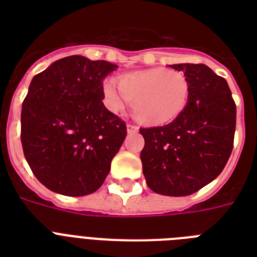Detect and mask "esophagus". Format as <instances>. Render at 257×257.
<instances>
[{"mask_svg": "<svg viewBox=\"0 0 257 257\" xmlns=\"http://www.w3.org/2000/svg\"><path fill=\"white\" fill-rule=\"evenodd\" d=\"M126 131H128V133H136L139 132V126L135 124H128L126 125Z\"/></svg>", "mask_w": 257, "mask_h": 257, "instance_id": "34e87169", "label": "esophagus"}]
</instances>
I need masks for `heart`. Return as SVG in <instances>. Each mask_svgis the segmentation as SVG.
<instances>
[{
  "label": "heart",
  "mask_w": 257,
  "mask_h": 257,
  "mask_svg": "<svg viewBox=\"0 0 257 257\" xmlns=\"http://www.w3.org/2000/svg\"><path fill=\"white\" fill-rule=\"evenodd\" d=\"M106 82L102 89L105 104L118 112L125 101L132 104L133 116L147 125H165L184 112L189 100V82L180 72L164 68L133 72Z\"/></svg>",
  "instance_id": "obj_1"
}]
</instances>
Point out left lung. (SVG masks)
I'll list each match as a JSON object with an SVG mask.
<instances>
[{
    "label": "left lung",
    "mask_w": 257,
    "mask_h": 257,
    "mask_svg": "<svg viewBox=\"0 0 257 257\" xmlns=\"http://www.w3.org/2000/svg\"><path fill=\"white\" fill-rule=\"evenodd\" d=\"M189 82V100L176 120L141 128L143 173L164 196L195 193L221 173L233 148L236 105L223 77L204 64H176Z\"/></svg>",
    "instance_id": "8db88e82"
}]
</instances>
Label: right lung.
I'll list each match as a JSON object with an SVG mask.
<instances>
[{
	"instance_id": "1",
	"label": "right lung",
	"mask_w": 257,
	"mask_h": 257,
	"mask_svg": "<svg viewBox=\"0 0 257 257\" xmlns=\"http://www.w3.org/2000/svg\"><path fill=\"white\" fill-rule=\"evenodd\" d=\"M117 65L69 56L34 76L22 102L21 143L48 189L85 196L102 185L126 125L104 106L102 81Z\"/></svg>"
}]
</instances>
